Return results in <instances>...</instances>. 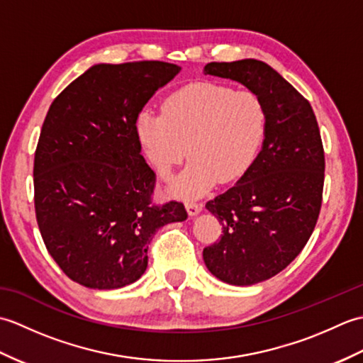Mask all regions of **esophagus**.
I'll return each instance as SVG.
<instances>
[{"label":"esophagus","mask_w":363,"mask_h":363,"mask_svg":"<svg viewBox=\"0 0 363 363\" xmlns=\"http://www.w3.org/2000/svg\"><path fill=\"white\" fill-rule=\"evenodd\" d=\"M186 209H187L190 217H195V215H198L203 211V204L195 203V201H189V203H186Z\"/></svg>","instance_id":"esophagus-1"}]
</instances>
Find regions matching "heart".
<instances>
[{
    "label": "heart",
    "mask_w": 363,
    "mask_h": 363,
    "mask_svg": "<svg viewBox=\"0 0 363 363\" xmlns=\"http://www.w3.org/2000/svg\"><path fill=\"white\" fill-rule=\"evenodd\" d=\"M267 128L260 98L250 90H233L213 82H198L168 95L160 115L142 112L138 138L146 157L162 179L187 157V168L172 190L181 196H199L215 182L242 177L257 156Z\"/></svg>",
    "instance_id": "obj_1"
}]
</instances>
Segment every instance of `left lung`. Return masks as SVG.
Returning <instances> with one entry per match:
<instances>
[{
  "mask_svg": "<svg viewBox=\"0 0 363 363\" xmlns=\"http://www.w3.org/2000/svg\"><path fill=\"white\" fill-rule=\"evenodd\" d=\"M206 74L254 91L267 113L265 140L234 187L206 203L223 234L203 251L220 281L252 285L281 273L303 251L317 225L325 184V150L311 103L256 59L211 62Z\"/></svg>",
  "mask_w": 363,
  "mask_h": 363,
  "instance_id": "1",
  "label": "left lung"
}]
</instances>
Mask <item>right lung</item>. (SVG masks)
Wrapping results in <instances>:
<instances>
[{"label": "right lung", "instance_id": "right-lung-1", "mask_svg": "<svg viewBox=\"0 0 363 363\" xmlns=\"http://www.w3.org/2000/svg\"><path fill=\"white\" fill-rule=\"evenodd\" d=\"M179 70L160 60L98 64L46 113L34 157L35 218L51 257L84 287L135 282L157 229L187 218L179 201L152 203L156 173L140 154L135 125Z\"/></svg>", "mask_w": 363, "mask_h": 363}]
</instances>
